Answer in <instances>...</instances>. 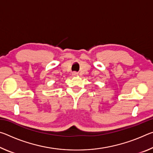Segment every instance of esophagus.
Segmentation results:
<instances>
[{
    "instance_id": "esophagus-1",
    "label": "esophagus",
    "mask_w": 153,
    "mask_h": 153,
    "mask_svg": "<svg viewBox=\"0 0 153 153\" xmlns=\"http://www.w3.org/2000/svg\"><path fill=\"white\" fill-rule=\"evenodd\" d=\"M72 76H77V73H76V72H73V73H72Z\"/></svg>"
}]
</instances>
